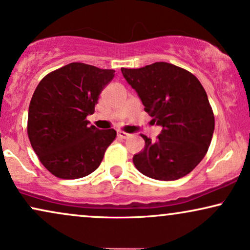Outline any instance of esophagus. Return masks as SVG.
<instances>
[{"label":"esophagus","mask_w":250,"mask_h":250,"mask_svg":"<svg viewBox=\"0 0 250 250\" xmlns=\"http://www.w3.org/2000/svg\"><path fill=\"white\" fill-rule=\"evenodd\" d=\"M117 135H118L119 138H122V139H126V138L130 137L131 134L126 133V132H124V131H118V132H117Z\"/></svg>","instance_id":"esophagus-1"}]
</instances>
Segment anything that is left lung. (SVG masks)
<instances>
[{
	"label": "left lung",
	"mask_w": 250,
	"mask_h": 250,
	"mask_svg": "<svg viewBox=\"0 0 250 250\" xmlns=\"http://www.w3.org/2000/svg\"><path fill=\"white\" fill-rule=\"evenodd\" d=\"M122 73L162 127L156 141L141 134L145 148L133 156L135 168L160 181L186 176L204 158L213 135L214 116L205 89L195 75L168 62Z\"/></svg>",
	"instance_id": "obj_1"
}]
</instances>
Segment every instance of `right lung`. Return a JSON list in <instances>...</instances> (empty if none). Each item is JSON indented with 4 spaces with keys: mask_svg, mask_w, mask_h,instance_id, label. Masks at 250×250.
Wrapping results in <instances>:
<instances>
[{
    "mask_svg": "<svg viewBox=\"0 0 250 250\" xmlns=\"http://www.w3.org/2000/svg\"><path fill=\"white\" fill-rule=\"evenodd\" d=\"M113 69L72 62L45 76L31 98L27 135L37 155L54 176L75 180L100 167L116 131L89 126L87 116Z\"/></svg>",
    "mask_w": 250,
    "mask_h": 250,
    "instance_id": "add662e5",
    "label": "right lung"
}]
</instances>
